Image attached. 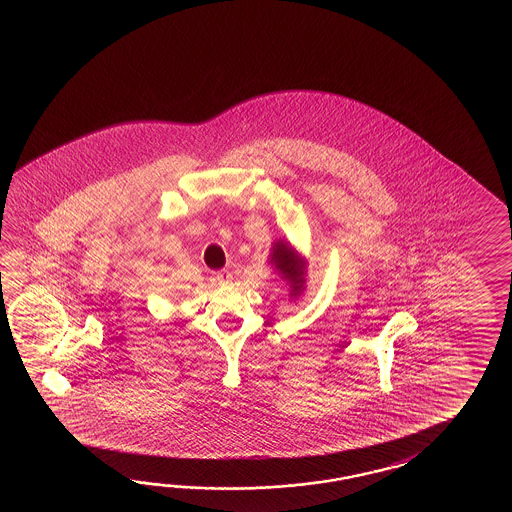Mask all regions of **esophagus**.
<instances>
[{"label":"esophagus","instance_id":"34e87169","mask_svg":"<svg viewBox=\"0 0 512 512\" xmlns=\"http://www.w3.org/2000/svg\"><path fill=\"white\" fill-rule=\"evenodd\" d=\"M214 280L219 283V285H229L232 282V272L229 271H219L214 274Z\"/></svg>","mask_w":512,"mask_h":512}]
</instances>
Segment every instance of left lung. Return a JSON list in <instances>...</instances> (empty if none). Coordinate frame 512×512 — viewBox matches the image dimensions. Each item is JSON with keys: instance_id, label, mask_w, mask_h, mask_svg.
Instances as JSON below:
<instances>
[{"instance_id": "1", "label": "left lung", "mask_w": 512, "mask_h": 512, "mask_svg": "<svg viewBox=\"0 0 512 512\" xmlns=\"http://www.w3.org/2000/svg\"><path fill=\"white\" fill-rule=\"evenodd\" d=\"M269 263L274 271L282 276L289 285L291 300H298L305 291V276H307V260L294 249L287 240H276L272 243Z\"/></svg>"}]
</instances>
